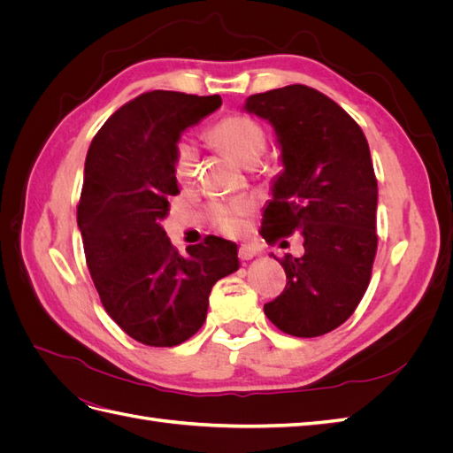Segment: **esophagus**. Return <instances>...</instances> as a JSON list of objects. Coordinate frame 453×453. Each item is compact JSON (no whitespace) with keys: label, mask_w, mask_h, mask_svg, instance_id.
Segmentation results:
<instances>
[{"label":"esophagus","mask_w":453,"mask_h":453,"mask_svg":"<svg viewBox=\"0 0 453 453\" xmlns=\"http://www.w3.org/2000/svg\"><path fill=\"white\" fill-rule=\"evenodd\" d=\"M238 255H240V258H242V260H251L253 257H257V255H258V250L255 248V245L243 243V245H240V251H238Z\"/></svg>","instance_id":"esophagus-1"}]
</instances>
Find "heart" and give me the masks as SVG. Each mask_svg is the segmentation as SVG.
<instances>
[{"instance_id":"b5f03b06","label":"heart","mask_w":453,"mask_h":453,"mask_svg":"<svg viewBox=\"0 0 453 453\" xmlns=\"http://www.w3.org/2000/svg\"><path fill=\"white\" fill-rule=\"evenodd\" d=\"M210 138L221 147L225 153L234 157L243 166H255L260 155L266 149V132L260 122L248 115H226L215 120L210 127ZM198 150L188 140H180L173 147L172 168L177 183L190 185L198 173ZM251 205L248 202L215 203L211 215L217 226L225 232H236L242 226L243 217L250 213Z\"/></svg>"}]
</instances>
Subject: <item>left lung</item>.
I'll return each instance as SVG.
<instances>
[{"mask_svg": "<svg viewBox=\"0 0 453 453\" xmlns=\"http://www.w3.org/2000/svg\"><path fill=\"white\" fill-rule=\"evenodd\" d=\"M281 145L260 234L268 243L300 230L304 255H285L283 293L265 304L280 331L313 338L351 318L370 283L378 248V181L361 127L328 96L289 85L245 102Z\"/></svg>", "mask_w": 453, "mask_h": 453, "instance_id": "1", "label": "left lung"}]
</instances>
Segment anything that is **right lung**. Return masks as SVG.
I'll return each mask as SVG.
<instances>
[{
  "mask_svg": "<svg viewBox=\"0 0 453 453\" xmlns=\"http://www.w3.org/2000/svg\"><path fill=\"white\" fill-rule=\"evenodd\" d=\"M221 104L217 94L145 92L117 109L88 147L77 205L87 266L109 318L145 346L172 348L196 334L211 287L240 266L236 243L208 236L183 257L160 226L180 193L173 147Z\"/></svg>",
  "mask_w": 453,
  "mask_h": 453,
  "instance_id": "right-lung-1",
  "label": "right lung"
}]
</instances>
